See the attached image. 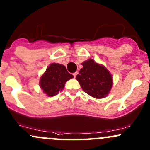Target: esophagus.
Returning a JSON list of instances; mask_svg holds the SVG:
<instances>
[{"label": "esophagus", "mask_w": 150, "mask_h": 150, "mask_svg": "<svg viewBox=\"0 0 150 150\" xmlns=\"http://www.w3.org/2000/svg\"><path fill=\"white\" fill-rule=\"evenodd\" d=\"M78 72H75V73H73V75H74V77H75H75H76V75H78Z\"/></svg>", "instance_id": "esophagus-1"}]
</instances>
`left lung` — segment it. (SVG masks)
Segmentation results:
<instances>
[{
    "instance_id": "left-lung-1",
    "label": "left lung",
    "mask_w": 150,
    "mask_h": 150,
    "mask_svg": "<svg viewBox=\"0 0 150 150\" xmlns=\"http://www.w3.org/2000/svg\"><path fill=\"white\" fill-rule=\"evenodd\" d=\"M83 68L76 76L84 92L96 99H103L113 85L112 75L102 64L88 59L82 63Z\"/></svg>"
}]
</instances>
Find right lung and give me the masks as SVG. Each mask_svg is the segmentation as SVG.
<instances>
[{
    "mask_svg": "<svg viewBox=\"0 0 150 150\" xmlns=\"http://www.w3.org/2000/svg\"><path fill=\"white\" fill-rule=\"evenodd\" d=\"M72 75L67 72L64 65L59 63H51L40 78L39 86L48 96H54L63 90L65 83Z\"/></svg>",
    "mask_w": 150,
    "mask_h": 150,
    "instance_id": "right-lung-1",
    "label": "right lung"
}]
</instances>
